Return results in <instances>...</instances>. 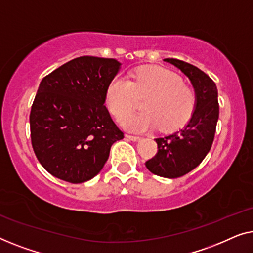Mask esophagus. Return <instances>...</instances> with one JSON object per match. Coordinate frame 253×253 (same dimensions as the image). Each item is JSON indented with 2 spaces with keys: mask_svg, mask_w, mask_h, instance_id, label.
Returning <instances> with one entry per match:
<instances>
[{
  "mask_svg": "<svg viewBox=\"0 0 253 253\" xmlns=\"http://www.w3.org/2000/svg\"><path fill=\"white\" fill-rule=\"evenodd\" d=\"M126 137L128 138V140H131L134 142H137V141H141L142 137L140 136H134V135H126Z\"/></svg>",
  "mask_w": 253,
  "mask_h": 253,
  "instance_id": "obj_1",
  "label": "esophagus"
}]
</instances>
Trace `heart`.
Returning a JSON list of instances; mask_svg holds the SVG:
<instances>
[{
	"instance_id": "heart-1",
	"label": "heart",
	"mask_w": 253,
	"mask_h": 253,
	"mask_svg": "<svg viewBox=\"0 0 253 253\" xmlns=\"http://www.w3.org/2000/svg\"><path fill=\"white\" fill-rule=\"evenodd\" d=\"M147 97L142 105L143 114L126 115L136 106L137 98ZM106 105L122 125L131 131H147L159 126L170 131L183 126L196 106V94L182 84L175 73L161 67H143L137 70L131 79L115 77L105 91Z\"/></svg>"
}]
</instances>
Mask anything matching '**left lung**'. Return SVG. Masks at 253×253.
I'll return each instance as SVG.
<instances>
[{"instance_id":"1","label":"left lung","mask_w":253,"mask_h":253,"mask_svg":"<svg viewBox=\"0 0 253 253\" xmlns=\"http://www.w3.org/2000/svg\"><path fill=\"white\" fill-rule=\"evenodd\" d=\"M164 62L177 67L190 80L196 94V106L189 122L181 129L156 138L157 155L145 163L156 175L175 179L197 167L212 147L219 118L218 89L198 67L175 58H165Z\"/></svg>"}]
</instances>
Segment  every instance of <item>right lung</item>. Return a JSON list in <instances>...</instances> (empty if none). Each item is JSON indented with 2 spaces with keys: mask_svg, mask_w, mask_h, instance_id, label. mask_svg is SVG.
Segmentation results:
<instances>
[{
  "mask_svg": "<svg viewBox=\"0 0 253 253\" xmlns=\"http://www.w3.org/2000/svg\"><path fill=\"white\" fill-rule=\"evenodd\" d=\"M113 58L81 56L40 83L31 109L32 147L51 175L83 183L101 172L124 133L105 108L106 87L119 72Z\"/></svg>",
  "mask_w": 253,
  "mask_h": 253,
  "instance_id": "obj_1",
  "label": "right lung"
}]
</instances>
